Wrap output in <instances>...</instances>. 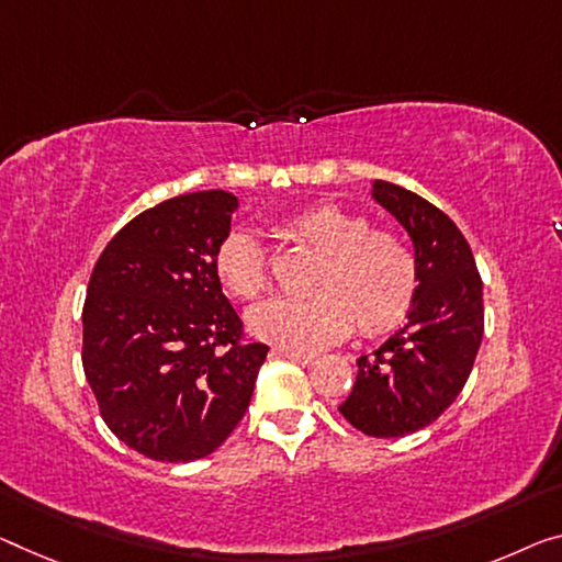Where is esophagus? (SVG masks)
I'll return each instance as SVG.
<instances>
[{
  "label": "esophagus",
  "mask_w": 562,
  "mask_h": 562,
  "mask_svg": "<svg viewBox=\"0 0 562 562\" xmlns=\"http://www.w3.org/2000/svg\"><path fill=\"white\" fill-rule=\"evenodd\" d=\"M273 353H276V357H286V359H291V361H296V364H301V367H308V364H314V361H316L314 353H306V351L273 349Z\"/></svg>",
  "instance_id": "34e87169"
}]
</instances>
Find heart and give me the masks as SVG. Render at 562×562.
<instances>
[{
    "instance_id": "obj_1",
    "label": "heart",
    "mask_w": 562,
    "mask_h": 562,
    "mask_svg": "<svg viewBox=\"0 0 562 562\" xmlns=\"http://www.w3.org/2000/svg\"><path fill=\"white\" fill-rule=\"evenodd\" d=\"M283 233L318 256L306 283L314 296L254 308L248 326L256 336L306 351L344 339L351 324L364 336H382L407 318L419 291V263L400 233L374 228L367 213L336 203L289 215ZM213 266L233 299L258 301L271 291L269 256L251 233H228Z\"/></svg>"
}]
</instances>
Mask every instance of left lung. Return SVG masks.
<instances>
[{
  "label": "left lung",
  "instance_id": "8db88e82",
  "mask_svg": "<svg viewBox=\"0 0 562 562\" xmlns=\"http://www.w3.org/2000/svg\"><path fill=\"white\" fill-rule=\"evenodd\" d=\"M371 193L412 236L419 291L409 322L357 359V382L339 412L369 437H404L431 425L470 379L485 334L482 279L450 215L386 180Z\"/></svg>",
  "mask_w": 562,
  "mask_h": 562
}]
</instances>
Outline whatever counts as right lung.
Wrapping results in <instances>:
<instances>
[{"label": "right lung", "instance_id": "1", "mask_svg": "<svg viewBox=\"0 0 562 562\" xmlns=\"http://www.w3.org/2000/svg\"><path fill=\"white\" fill-rule=\"evenodd\" d=\"M236 195L198 191L135 215L94 263L82 369L100 417L155 462H193L248 409L269 347L251 341L215 276Z\"/></svg>", "mask_w": 562, "mask_h": 562}]
</instances>
